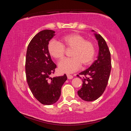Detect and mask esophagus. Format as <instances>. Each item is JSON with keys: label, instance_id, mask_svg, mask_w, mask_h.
Listing matches in <instances>:
<instances>
[{"label": "esophagus", "instance_id": "esophagus-1", "mask_svg": "<svg viewBox=\"0 0 131 131\" xmlns=\"http://www.w3.org/2000/svg\"><path fill=\"white\" fill-rule=\"evenodd\" d=\"M67 77H68V79H73V76L72 75H70V74H67Z\"/></svg>", "mask_w": 131, "mask_h": 131}]
</instances>
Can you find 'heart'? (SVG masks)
<instances>
[{"instance_id": "1", "label": "heart", "mask_w": 131, "mask_h": 131, "mask_svg": "<svg viewBox=\"0 0 131 131\" xmlns=\"http://www.w3.org/2000/svg\"><path fill=\"white\" fill-rule=\"evenodd\" d=\"M65 48H72L70 58L63 59L59 63L60 72L72 73L80 68L81 63L87 66L92 62L95 54L94 43L85 40L82 35L72 34L65 35L60 39V43L55 40H51L48 44V51L54 58L61 61L65 55Z\"/></svg>"}]
</instances>
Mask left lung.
Wrapping results in <instances>:
<instances>
[{
	"mask_svg": "<svg viewBox=\"0 0 131 131\" xmlns=\"http://www.w3.org/2000/svg\"><path fill=\"white\" fill-rule=\"evenodd\" d=\"M92 32H95V37L98 43V55L90 68L79 73L83 76V85L77 91L79 96L87 102L95 101L103 94L107 85L112 68L110 52L106 42L94 30ZM77 76L80 77L79 75Z\"/></svg>",
	"mask_w": 131,
	"mask_h": 131,
	"instance_id": "1",
	"label": "left lung"
}]
</instances>
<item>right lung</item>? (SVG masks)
I'll return each mask as SVG.
<instances>
[{
  "label": "right lung",
  "mask_w": 131,
  "mask_h": 131,
  "mask_svg": "<svg viewBox=\"0 0 131 131\" xmlns=\"http://www.w3.org/2000/svg\"><path fill=\"white\" fill-rule=\"evenodd\" d=\"M55 31L41 30L33 37L28 46L26 55V80L35 98L41 103L51 105L61 96V88L67 80L62 76L51 77L57 65L52 61L47 47Z\"/></svg>",
  "instance_id": "add662e5"
}]
</instances>
